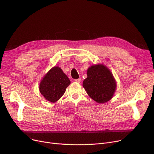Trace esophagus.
Instances as JSON below:
<instances>
[{
	"mask_svg": "<svg viewBox=\"0 0 154 154\" xmlns=\"http://www.w3.org/2000/svg\"><path fill=\"white\" fill-rule=\"evenodd\" d=\"M74 81H75V82H77V83H80V82H81V78L75 79V80H74Z\"/></svg>",
	"mask_w": 154,
	"mask_h": 154,
	"instance_id": "esophagus-1",
	"label": "esophagus"
}]
</instances>
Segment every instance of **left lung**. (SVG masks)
Here are the masks:
<instances>
[{"label": "left lung", "mask_w": 154, "mask_h": 154, "mask_svg": "<svg viewBox=\"0 0 154 154\" xmlns=\"http://www.w3.org/2000/svg\"><path fill=\"white\" fill-rule=\"evenodd\" d=\"M88 95L99 103H104L112 97L116 83L109 69L103 65H96L87 70V78L83 82Z\"/></svg>", "instance_id": "obj_1"}]
</instances>
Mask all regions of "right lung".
Returning <instances> with one entry per match:
<instances>
[{
	"label": "right lung",
	"instance_id": "add662e5",
	"mask_svg": "<svg viewBox=\"0 0 154 154\" xmlns=\"http://www.w3.org/2000/svg\"><path fill=\"white\" fill-rule=\"evenodd\" d=\"M70 83L69 78L62 70L58 67H54L42 80L39 90L46 100L54 103L63 95Z\"/></svg>",
	"mask_w": 154,
	"mask_h": 154
}]
</instances>
